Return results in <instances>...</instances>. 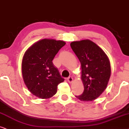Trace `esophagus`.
Instances as JSON below:
<instances>
[{
    "mask_svg": "<svg viewBox=\"0 0 129 129\" xmlns=\"http://www.w3.org/2000/svg\"><path fill=\"white\" fill-rule=\"evenodd\" d=\"M67 80H68V82H69V83H71V82L73 81V77H72L71 76H70V77L68 78Z\"/></svg>",
    "mask_w": 129,
    "mask_h": 129,
    "instance_id": "1",
    "label": "esophagus"
}]
</instances>
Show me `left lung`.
I'll list each match as a JSON object with an SVG mask.
<instances>
[{
    "label": "left lung",
    "instance_id": "obj_1",
    "mask_svg": "<svg viewBox=\"0 0 129 129\" xmlns=\"http://www.w3.org/2000/svg\"><path fill=\"white\" fill-rule=\"evenodd\" d=\"M70 45L81 65L84 87L82 94L75 97L84 102L94 100L107 86L111 75L109 58L101 48L89 39L74 41Z\"/></svg>",
    "mask_w": 129,
    "mask_h": 129
}]
</instances>
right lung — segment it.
Listing matches in <instances>:
<instances>
[{
	"label": "right lung",
	"mask_w": 129,
	"mask_h": 129,
	"mask_svg": "<svg viewBox=\"0 0 129 129\" xmlns=\"http://www.w3.org/2000/svg\"><path fill=\"white\" fill-rule=\"evenodd\" d=\"M65 45L63 41L44 39L25 52L22 62V77L26 86L34 95L49 99L56 93L58 85L64 81L52 60Z\"/></svg>",
	"instance_id": "1"
}]
</instances>
